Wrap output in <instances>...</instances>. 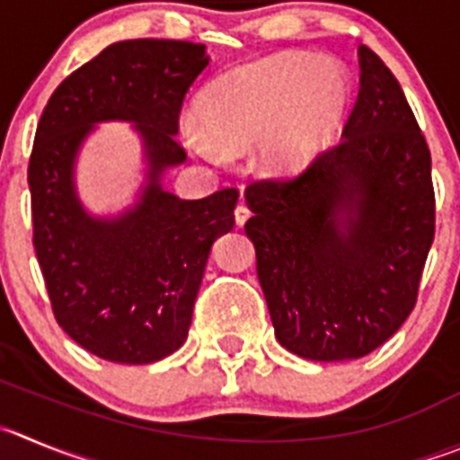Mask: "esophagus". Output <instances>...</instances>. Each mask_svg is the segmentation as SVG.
Masks as SVG:
<instances>
[{
	"label": "esophagus",
	"instance_id": "esophagus-1",
	"mask_svg": "<svg viewBox=\"0 0 460 460\" xmlns=\"http://www.w3.org/2000/svg\"><path fill=\"white\" fill-rule=\"evenodd\" d=\"M250 216H252L250 206L244 204V201H240V204L235 206V225H238V226H243L244 222L250 220Z\"/></svg>",
	"mask_w": 460,
	"mask_h": 460
}]
</instances>
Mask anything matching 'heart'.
Returning <instances> with one entry per match:
<instances>
[{"label": "heart", "mask_w": 460, "mask_h": 460, "mask_svg": "<svg viewBox=\"0 0 460 460\" xmlns=\"http://www.w3.org/2000/svg\"><path fill=\"white\" fill-rule=\"evenodd\" d=\"M349 100L345 72L329 61L286 54L217 76L197 100L199 122L186 119L183 140L210 163L254 145L268 174H293L336 136Z\"/></svg>", "instance_id": "b5f03b06"}]
</instances>
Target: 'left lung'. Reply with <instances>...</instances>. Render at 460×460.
Masks as SVG:
<instances>
[{
    "label": "left lung",
    "instance_id": "1",
    "mask_svg": "<svg viewBox=\"0 0 460 460\" xmlns=\"http://www.w3.org/2000/svg\"><path fill=\"white\" fill-rule=\"evenodd\" d=\"M358 66L341 143L297 177L244 190L274 336L311 360L367 356L404 324L436 234L424 133L370 47Z\"/></svg>",
    "mask_w": 460,
    "mask_h": 460
}]
</instances>
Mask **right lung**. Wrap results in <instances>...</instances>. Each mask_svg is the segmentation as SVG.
I'll list each match as a JSON object with an SVG mask.
<instances>
[{"mask_svg": "<svg viewBox=\"0 0 460 460\" xmlns=\"http://www.w3.org/2000/svg\"><path fill=\"white\" fill-rule=\"evenodd\" d=\"M208 66L188 40H122L72 72L47 102L29 158L33 250L58 327L90 354L145 366L186 342L210 244L234 226L238 188L179 199L158 183L186 161L183 100ZM138 121L153 170L144 199L118 221H93L71 163L94 121Z\"/></svg>", "mask_w": 460, "mask_h": 460, "instance_id": "add662e5", "label": "right lung"}]
</instances>
